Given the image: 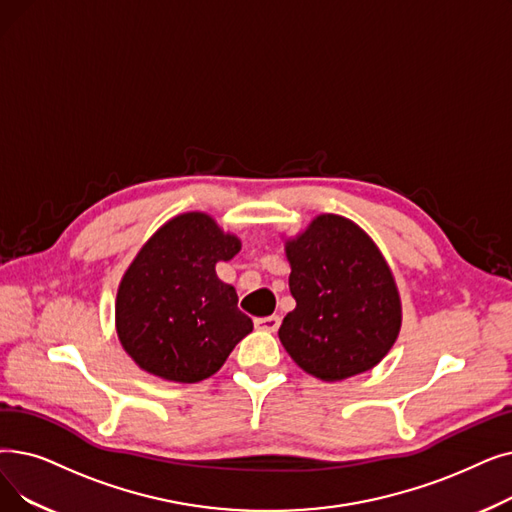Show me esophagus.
<instances>
[{"label": "esophagus", "instance_id": "obj_1", "mask_svg": "<svg viewBox=\"0 0 512 512\" xmlns=\"http://www.w3.org/2000/svg\"><path fill=\"white\" fill-rule=\"evenodd\" d=\"M255 326L261 330H268V332H276L280 328V316H265V318H257Z\"/></svg>", "mask_w": 512, "mask_h": 512}]
</instances>
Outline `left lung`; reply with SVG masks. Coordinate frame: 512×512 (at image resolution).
<instances>
[{"mask_svg": "<svg viewBox=\"0 0 512 512\" xmlns=\"http://www.w3.org/2000/svg\"><path fill=\"white\" fill-rule=\"evenodd\" d=\"M284 249L297 301L278 330L288 355L328 383L374 368L402 326V303L379 247L351 219L326 213Z\"/></svg>", "mask_w": 512, "mask_h": 512, "instance_id": "1", "label": "left lung"}]
</instances>
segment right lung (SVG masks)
Here are the masks:
<instances>
[{
  "label": "right lung",
  "instance_id": "obj_1",
  "mask_svg": "<svg viewBox=\"0 0 512 512\" xmlns=\"http://www.w3.org/2000/svg\"><path fill=\"white\" fill-rule=\"evenodd\" d=\"M238 251L240 240L198 211L152 234L127 268L115 303L119 341L142 370L198 383L224 366L253 330L234 286L215 274V263Z\"/></svg>",
  "mask_w": 512,
  "mask_h": 512
}]
</instances>
